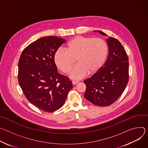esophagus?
Here are the masks:
<instances>
[{
  "instance_id": "34e87169",
  "label": "esophagus",
  "mask_w": 148,
  "mask_h": 148,
  "mask_svg": "<svg viewBox=\"0 0 148 148\" xmlns=\"http://www.w3.org/2000/svg\"><path fill=\"white\" fill-rule=\"evenodd\" d=\"M79 82V80H73L72 81V84L73 85H76V84H77Z\"/></svg>"
}]
</instances>
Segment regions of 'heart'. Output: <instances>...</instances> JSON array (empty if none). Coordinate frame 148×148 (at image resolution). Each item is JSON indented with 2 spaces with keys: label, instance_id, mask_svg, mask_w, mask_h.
Here are the masks:
<instances>
[{
  "label": "heart",
  "instance_id": "1",
  "mask_svg": "<svg viewBox=\"0 0 148 148\" xmlns=\"http://www.w3.org/2000/svg\"><path fill=\"white\" fill-rule=\"evenodd\" d=\"M65 49L56 52L55 62L63 72L68 73L76 59L78 64L70 73L73 79L82 78L88 73H97L104 64L108 54L106 43L102 39L90 37L76 36L67 43Z\"/></svg>",
  "mask_w": 148,
  "mask_h": 148
}]
</instances>
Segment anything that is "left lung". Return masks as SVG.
<instances>
[{
	"mask_svg": "<svg viewBox=\"0 0 148 148\" xmlns=\"http://www.w3.org/2000/svg\"><path fill=\"white\" fill-rule=\"evenodd\" d=\"M107 36L100 30H95ZM109 47L108 59L102 68L84 80V97L93 104L107 106L115 102L125 89L129 80V60L124 47L116 39H106Z\"/></svg>",
	"mask_w": 148,
	"mask_h": 148,
	"instance_id": "left-lung-1",
	"label": "left lung"
}]
</instances>
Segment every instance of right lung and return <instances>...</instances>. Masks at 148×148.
<instances>
[{
	"label": "right lung",
	"mask_w": 148,
	"mask_h": 148,
	"mask_svg": "<svg viewBox=\"0 0 148 148\" xmlns=\"http://www.w3.org/2000/svg\"><path fill=\"white\" fill-rule=\"evenodd\" d=\"M66 40L42 38L23 51L18 63V81L26 99L44 112H52L64 104L73 88L69 79L58 72L55 54Z\"/></svg>",
	"instance_id": "1"
}]
</instances>
